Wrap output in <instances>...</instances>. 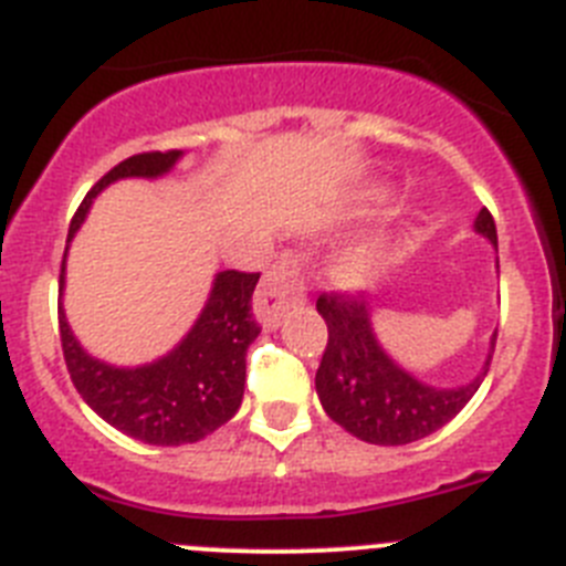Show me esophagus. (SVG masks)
I'll return each mask as SVG.
<instances>
[{
	"label": "esophagus",
	"mask_w": 566,
	"mask_h": 566,
	"mask_svg": "<svg viewBox=\"0 0 566 566\" xmlns=\"http://www.w3.org/2000/svg\"><path fill=\"white\" fill-rule=\"evenodd\" d=\"M306 297L303 274H300V260L294 254L283 258L263 274L258 294H254V314L266 328H274L289 306H297Z\"/></svg>",
	"instance_id": "esophagus-1"
}]
</instances>
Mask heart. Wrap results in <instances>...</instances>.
Returning <instances> with one entry per match:
<instances>
[{"label":"heart","instance_id":"1","mask_svg":"<svg viewBox=\"0 0 566 566\" xmlns=\"http://www.w3.org/2000/svg\"><path fill=\"white\" fill-rule=\"evenodd\" d=\"M343 274L348 280H363L368 274V263H365V258H348L343 263Z\"/></svg>","mask_w":566,"mask_h":566}]
</instances>
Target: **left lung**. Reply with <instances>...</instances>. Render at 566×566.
I'll return each mask as SVG.
<instances>
[{
    "mask_svg": "<svg viewBox=\"0 0 566 566\" xmlns=\"http://www.w3.org/2000/svg\"><path fill=\"white\" fill-rule=\"evenodd\" d=\"M476 232L490 238L493 247L499 243L488 207L479 212ZM317 312L328 326L326 352L314 377L317 397L328 417L363 442L408 444L431 437L462 411L488 377L490 359L473 382L451 391H439L405 374L385 357L374 339L365 300L352 292H323Z\"/></svg>",
    "mask_w": 566,
    "mask_h": 566,
    "instance_id": "1",
    "label": "left lung"
}]
</instances>
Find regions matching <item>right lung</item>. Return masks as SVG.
Masks as SVG:
<instances>
[{"instance_id": "add662e5", "label": "right lung", "mask_w": 566, "mask_h": 566, "mask_svg": "<svg viewBox=\"0 0 566 566\" xmlns=\"http://www.w3.org/2000/svg\"><path fill=\"white\" fill-rule=\"evenodd\" d=\"M178 149L138 153L115 164L84 195L70 221L67 240L82 227L90 203L118 178H155L175 161ZM260 272L229 269L214 277L212 294L178 348L144 368H113L84 354L59 308V337L64 363L84 402L113 428L147 444H189L218 431L234 417L247 385V348L260 334L252 294ZM59 283H64V260Z\"/></svg>"}]
</instances>
